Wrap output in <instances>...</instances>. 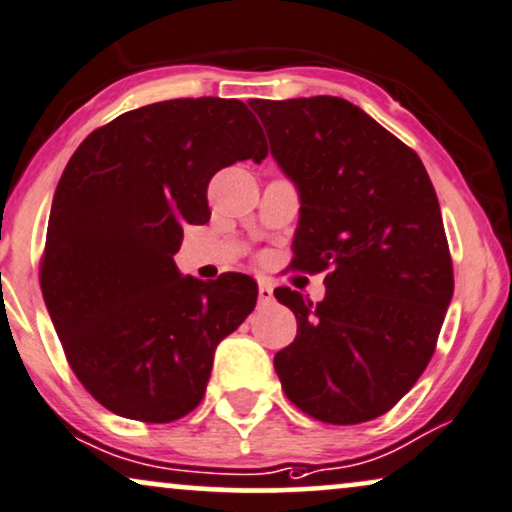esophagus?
I'll use <instances>...</instances> for the list:
<instances>
[{
  "mask_svg": "<svg viewBox=\"0 0 512 512\" xmlns=\"http://www.w3.org/2000/svg\"><path fill=\"white\" fill-rule=\"evenodd\" d=\"M272 284L268 280H258V301L270 303L272 301Z\"/></svg>",
  "mask_w": 512,
  "mask_h": 512,
  "instance_id": "obj_1",
  "label": "esophagus"
}]
</instances>
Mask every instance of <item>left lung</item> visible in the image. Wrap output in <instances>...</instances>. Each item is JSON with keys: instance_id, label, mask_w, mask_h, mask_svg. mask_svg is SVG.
Here are the masks:
<instances>
[{"instance_id": "left-lung-1", "label": "left lung", "mask_w": 512, "mask_h": 512, "mask_svg": "<svg viewBox=\"0 0 512 512\" xmlns=\"http://www.w3.org/2000/svg\"><path fill=\"white\" fill-rule=\"evenodd\" d=\"M251 108L301 197L294 265L329 270L320 303L275 289L298 324L275 371L317 421H371L428 367L454 294L435 188L416 152L345 98H254Z\"/></svg>"}]
</instances>
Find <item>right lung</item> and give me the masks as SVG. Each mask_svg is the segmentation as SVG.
<instances>
[{
  "mask_svg": "<svg viewBox=\"0 0 512 512\" xmlns=\"http://www.w3.org/2000/svg\"><path fill=\"white\" fill-rule=\"evenodd\" d=\"M265 157L247 105L214 96L124 112L70 157L39 282L72 371L112 414L171 423L202 402L216 345L258 287L240 272L183 277L174 254L185 223L209 221L211 176Z\"/></svg>",
  "mask_w": 512,
  "mask_h": 512,
  "instance_id": "right-lung-1",
  "label": "right lung"
}]
</instances>
